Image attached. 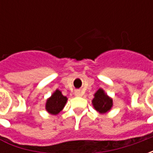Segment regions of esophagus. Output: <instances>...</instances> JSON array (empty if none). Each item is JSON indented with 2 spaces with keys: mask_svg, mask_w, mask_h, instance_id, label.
<instances>
[{
  "mask_svg": "<svg viewBox=\"0 0 153 153\" xmlns=\"http://www.w3.org/2000/svg\"><path fill=\"white\" fill-rule=\"evenodd\" d=\"M74 95L76 97H81L82 96V93L80 92L79 90H78V91H76V92L74 93Z\"/></svg>",
  "mask_w": 153,
  "mask_h": 153,
  "instance_id": "obj_1",
  "label": "esophagus"
}]
</instances>
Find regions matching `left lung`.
<instances>
[{
  "label": "left lung",
  "mask_w": 153,
  "mask_h": 153,
  "mask_svg": "<svg viewBox=\"0 0 153 153\" xmlns=\"http://www.w3.org/2000/svg\"><path fill=\"white\" fill-rule=\"evenodd\" d=\"M92 102L94 109L101 114H104L109 111L113 106L112 99L107 96L104 90L102 88H99L94 94V98Z\"/></svg>",
  "instance_id": "1"
}]
</instances>
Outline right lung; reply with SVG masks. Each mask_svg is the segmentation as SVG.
I'll return each mask as SVG.
<instances>
[{
	"mask_svg": "<svg viewBox=\"0 0 153 153\" xmlns=\"http://www.w3.org/2000/svg\"><path fill=\"white\" fill-rule=\"evenodd\" d=\"M67 102L66 97L63 96L60 90L56 89L53 94L47 100L46 110L51 115H57L62 111Z\"/></svg>",
	"mask_w": 153,
	"mask_h": 153,
	"instance_id": "1",
	"label": "right lung"
}]
</instances>
